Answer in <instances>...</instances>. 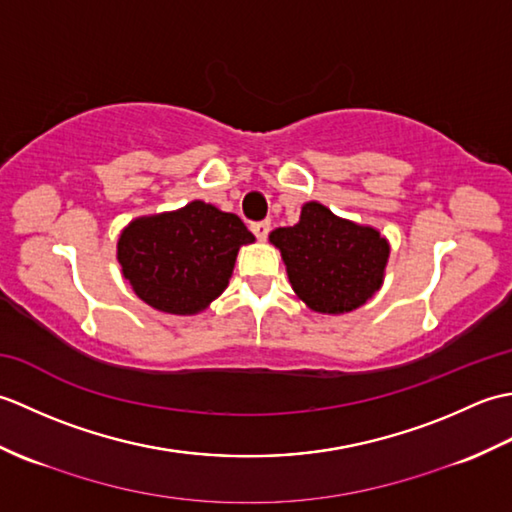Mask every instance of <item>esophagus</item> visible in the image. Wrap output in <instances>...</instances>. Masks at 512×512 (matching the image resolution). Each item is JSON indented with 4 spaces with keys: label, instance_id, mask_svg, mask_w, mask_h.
I'll return each mask as SVG.
<instances>
[{
    "label": "esophagus",
    "instance_id": "34e87169",
    "mask_svg": "<svg viewBox=\"0 0 512 512\" xmlns=\"http://www.w3.org/2000/svg\"><path fill=\"white\" fill-rule=\"evenodd\" d=\"M250 231L255 233V237H257V239H262V242H264V239H266V237H268V233H270V222L266 220V222H255V224H250Z\"/></svg>",
    "mask_w": 512,
    "mask_h": 512
}]
</instances>
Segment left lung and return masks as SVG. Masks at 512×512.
<instances>
[{
  "label": "left lung",
  "mask_w": 512,
  "mask_h": 512,
  "mask_svg": "<svg viewBox=\"0 0 512 512\" xmlns=\"http://www.w3.org/2000/svg\"><path fill=\"white\" fill-rule=\"evenodd\" d=\"M279 248L295 295L312 312L347 314L365 306L385 281L389 239L378 228L334 215L310 200L295 226L268 235Z\"/></svg>",
  "instance_id": "1"
}]
</instances>
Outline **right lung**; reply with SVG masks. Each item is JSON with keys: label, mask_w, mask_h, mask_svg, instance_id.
<instances>
[{"label": "right lung", "mask_w": 512, "mask_h": 512, "mask_svg": "<svg viewBox=\"0 0 512 512\" xmlns=\"http://www.w3.org/2000/svg\"><path fill=\"white\" fill-rule=\"evenodd\" d=\"M253 242L255 235L235 213L193 200L129 222L118 235L116 259L147 306L191 317L228 288L239 248Z\"/></svg>", "instance_id": "1"}]
</instances>
